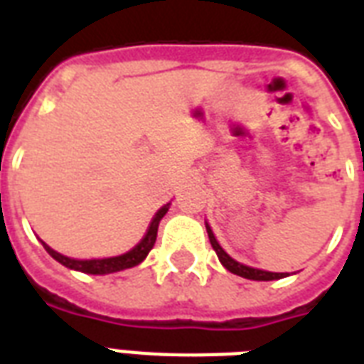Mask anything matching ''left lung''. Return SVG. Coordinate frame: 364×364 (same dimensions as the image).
Masks as SVG:
<instances>
[{"instance_id":"1","label":"left lung","mask_w":364,"mask_h":364,"mask_svg":"<svg viewBox=\"0 0 364 364\" xmlns=\"http://www.w3.org/2000/svg\"><path fill=\"white\" fill-rule=\"evenodd\" d=\"M205 230H208V236H210V242H211V247L215 249L217 257L221 260V264L227 268L228 272H232L236 276L240 277H245V279H255V282H272V279H282V277L289 276V274H277V272H266V270H259V268H251V266H245V264H240L232 257H228L223 247L217 243L215 236L211 232V228L205 225Z\"/></svg>"}]
</instances>
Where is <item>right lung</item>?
<instances>
[{
	"label": "right lung",
	"mask_w": 364,
	"mask_h": 364,
	"mask_svg": "<svg viewBox=\"0 0 364 364\" xmlns=\"http://www.w3.org/2000/svg\"><path fill=\"white\" fill-rule=\"evenodd\" d=\"M168 208L170 204L162 205L156 213H154L153 221L149 225L147 234L143 236V240L137 243L136 247L130 249L128 253L119 255V257H109V259H92V260H77L70 259V257H64V255L56 253L54 249H50L47 243H43L45 249L48 251V255L56 259L60 264L68 266L71 270L85 272V274H96V276H102V274H111V272L126 270V268H132V266H137L145 257L149 255V251L153 249L154 242H156V232H159V225L162 221V217L168 213Z\"/></svg>",
	"instance_id": "add662e5"
}]
</instances>
